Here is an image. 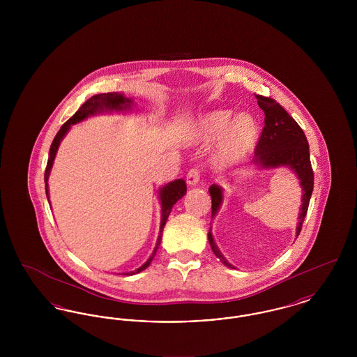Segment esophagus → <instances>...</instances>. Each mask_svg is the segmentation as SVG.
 <instances>
[{
    "mask_svg": "<svg viewBox=\"0 0 357 357\" xmlns=\"http://www.w3.org/2000/svg\"><path fill=\"white\" fill-rule=\"evenodd\" d=\"M201 179V171L198 167H194L187 172L186 182L190 186H195Z\"/></svg>",
    "mask_w": 357,
    "mask_h": 357,
    "instance_id": "1",
    "label": "esophagus"
}]
</instances>
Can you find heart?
Segmentation results:
<instances>
[{
	"instance_id": "heart-1",
	"label": "heart",
	"mask_w": 357,
	"mask_h": 357,
	"mask_svg": "<svg viewBox=\"0 0 357 357\" xmlns=\"http://www.w3.org/2000/svg\"><path fill=\"white\" fill-rule=\"evenodd\" d=\"M195 134L204 142L218 140L215 153L218 162L231 166L255 150L261 130L258 120L250 114L234 118L230 109H217L199 118Z\"/></svg>"
}]
</instances>
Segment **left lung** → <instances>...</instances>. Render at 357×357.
<instances>
[{
  "label": "left lung",
  "mask_w": 357,
  "mask_h": 357,
  "mask_svg": "<svg viewBox=\"0 0 357 357\" xmlns=\"http://www.w3.org/2000/svg\"><path fill=\"white\" fill-rule=\"evenodd\" d=\"M255 99L259 108L265 112V126L250 163L261 169H275L280 166H287L300 179V185L303 187V204L296 229V236L298 237L303 222L305 220L314 182V175L310 165L309 144L301 127L281 107L280 102L262 95H255ZM208 192L211 195V217L214 218L221 207L223 192L218 185L208 187ZM207 237L214 255L221 259L222 264L234 269V266L226 261V258L217 248L211 230L208 231Z\"/></svg>",
  "instance_id": "1"
}]
</instances>
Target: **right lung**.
<instances>
[{"mask_svg":"<svg viewBox=\"0 0 357 357\" xmlns=\"http://www.w3.org/2000/svg\"><path fill=\"white\" fill-rule=\"evenodd\" d=\"M131 105H132V100L124 98L123 93H118V92L99 93V95H95V96L89 98V99L76 111V114H75L67 123H64V124L61 126L60 131L56 134L53 142H52L51 150H50V158H48V163H47V169H45V175H44L45 192H47L48 202H50L48 178H50V174H51L52 165H53L54 156H56V153H57L59 144H60V142L63 140V137L66 136V134L68 132L70 126L83 121V120L86 119L88 116H93V115L102 114V112L127 111V109H131ZM186 191L187 187L185 179H176V181L167 183L166 186H163L159 190V199H160V204H162V220H160V231H159V237H158V241H156V246H155V249H153V253L151 255V257H150L139 269H136L135 272L127 273V274H131V275H132V274L142 272V271H144L146 268L150 266L153 257L156 255V250H158V248H159V245H160L162 231H163V227H165L166 221H167V218H169V215H170L172 206L176 204L181 198H183V195L186 194Z\"/></svg>","mask_w":357,"mask_h":357,"instance_id":"obj_1","label":"right lung"}]
</instances>
